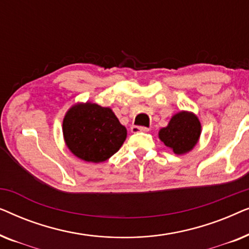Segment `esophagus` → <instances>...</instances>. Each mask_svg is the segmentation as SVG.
Wrapping results in <instances>:
<instances>
[{
  "mask_svg": "<svg viewBox=\"0 0 249 249\" xmlns=\"http://www.w3.org/2000/svg\"><path fill=\"white\" fill-rule=\"evenodd\" d=\"M149 128L146 127H137V125H132L131 132L132 134H138V132H148Z\"/></svg>",
  "mask_w": 249,
  "mask_h": 249,
  "instance_id": "esophagus-1",
  "label": "esophagus"
}]
</instances>
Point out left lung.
<instances>
[{
  "label": "left lung",
  "mask_w": 249,
  "mask_h": 249,
  "mask_svg": "<svg viewBox=\"0 0 249 249\" xmlns=\"http://www.w3.org/2000/svg\"><path fill=\"white\" fill-rule=\"evenodd\" d=\"M202 134L199 119L193 112L180 111L170 119L166 127L160 129L159 138L177 155L193 151Z\"/></svg>",
  "instance_id": "8db88e82"
}]
</instances>
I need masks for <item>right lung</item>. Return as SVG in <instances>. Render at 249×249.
I'll return each mask as SVG.
<instances>
[{"label": "right lung", "mask_w": 249, "mask_h": 249, "mask_svg": "<svg viewBox=\"0 0 249 249\" xmlns=\"http://www.w3.org/2000/svg\"><path fill=\"white\" fill-rule=\"evenodd\" d=\"M62 132L68 149L76 158L91 163L107 161L127 138V129L114 112L91 102L76 103L67 111Z\"/></svg>", "instance_id": "1"}]
</instances>
